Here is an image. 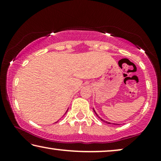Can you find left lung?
Instances as JSON below:
<instances>
[{
	"instance_id": "8db88e82",
	"label": "left lung",
	"mask_w": 161,
	"mask_h": 161,
	"mask_svg": "<svg viewBox=\"0 0 161 161\" xmlns=\"http://www.w3.org/2000/svg\"><path fill=\"white\" fill-rule=\"evenodd\" d=\"M94 113H95V114H96V115L98 116V115H97V113H96V112H95V111H94ZM98 117H99V118H100V119H101V121H103V122H105V123H107V124H111V123H110V122H106V121L103 120V119H101V118L100 117V116H98Z\"/></svg>"
}]
</instances>
